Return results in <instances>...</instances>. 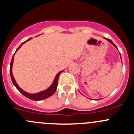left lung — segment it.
<instances>
[{
  "instance_id": "1",
  "label": "left lung",
  "mask_w": 134,
  "mask_h": 134,
  "mask_svg": "<svg viewBox=\"0 0 134 134\" xmlns=\"http://www.w3.org/2000/svg\"><path fill=\"white\" fill-rule=\"evenodd\" d=\"M104 38H105V37H104ZM105 39H106V40H108V41L109 42H110V43H111V44H113V46H114V47H116V48H117V47H116V46H115V44H114V43H113V42H112V41H111V40H109V39H107V38H105ZM120 56H121V54H120Z\"/></svg>"
}]
</instances>
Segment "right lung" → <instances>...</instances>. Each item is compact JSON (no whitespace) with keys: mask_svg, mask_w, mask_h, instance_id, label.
<instances>
[{"mask_svg":"<svg viewBox=\"0 0 134 134\" xmlns=\"http://www.w3.org/2000/svg\"><path fill=\"white\" fill-rule=\"evenodd\" d=\"M31 40V38H30V39H28V40H26V41H29V40ZM26 41L23 42V43L22 44H21V45H20L19 47L17 48V49L16 50L14 54H13V57H12V61H11V63H10V67H9V72H10L11 79H12V82H13V85L15 86V87L16 88L19 90V91L21 94H23V95L25 96L26 97L28 98L29 99L32 100H44V99H46V98H48V97H50L51 96H52V94H54V93L56 92V89H57L59 76V75H60V74L63 72V71H60V72H58V73L56 75V77H55V78H54V80L53 83H52V84L51 85V86H50V87H48L47 90H44V91H41V92L37 93H35V94H30V93H26V92H25V91H23V90H21V89L19 87V86L17 85V83H16L15 80L14 78H13V75H12V65H13V58H14V56H15V54L16 52H17L19 49L20 47H21V46L24 44V43L26 42Z\"/></svg>","mask_w":134,"mask_h":134,"instance_id":"1","label":"right lung"}]
</instances>
